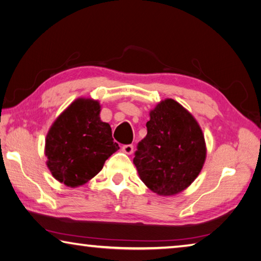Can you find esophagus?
Here are the masks:
<instances>
[{"mask_svg": "<svg viewBox=\"0 0 261 261\" xmlns=\"http://www.w3.org/2000/svg\"><path fill=\"white\" fill-rule=\"evenodd\" d=\"M122 150H123L125 154L130 155V154H132V152H134V146H132V145H124L123 147H122Z\"/></svg>", "mask_w": 261, "mask_h": 261, "instance_id": "obj_1", "label": "esophagus"}]
</instances>
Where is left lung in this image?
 I'll return each mask as SVG.
<instances>
[{"mask_svg":"<svg viewBox=\"0 0 261 261\" xmlns=\"http://www.w3.org/2000/svg\"><path fill=\"white\" fill-rule=\"evenodd\" d=\"M149 115L147 136L138 144L134 163L152 192L174 196L200 173L207 152L205 138L195 117L174 99L162 100Z\"/></svg>","mask_w":261,"mask_h":261,"instance_id":"obj_1","label":"left lung"}]
</instances>
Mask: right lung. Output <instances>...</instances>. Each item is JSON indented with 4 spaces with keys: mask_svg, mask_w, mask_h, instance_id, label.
I'll return each mask as SVG.
<instances>
[{
    "mask_svg": "<svg viewBox=\"0 0 261 261\" xmlns=\"http://www.w3.org/2000/svg\"><path fill=\"white\" fill-rule=\"evenodd\" d=\"M99 113L98 100L78 98L49 127L45 140L46 164L65 186L85 185L120 149L112 138L111 125L100 120Z\"/></svg>",
    "mask_w": 261,
    "mask_h": 261,
    "instance_id": "right-lung-1",
    "label": "right lung"
}]
</instances>
